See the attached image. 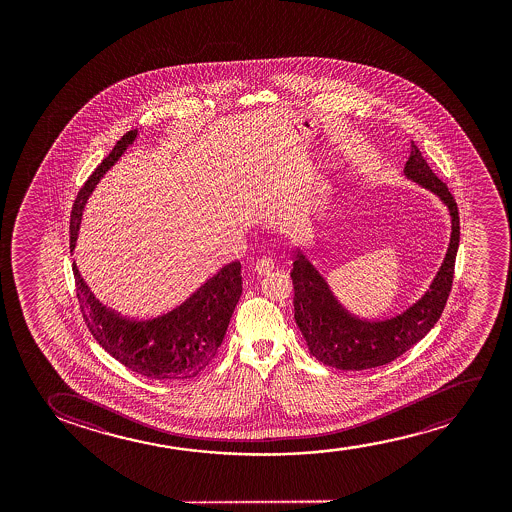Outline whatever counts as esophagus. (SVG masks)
Instances as JSON below:
<instances>
[{"instance_id": "1", "label": "esophagus", "mask_w": 512, "mask_h": 512, "mask_svg": "<svg viewBox=\"0 0 512 512\" xmlns=\"http://www.w3.org/2000/svg\"><path fill=\"white\" fill-rule=\"evenodd\" d=\"M273 267V259H269V257H262V259L257 260V264H255V271H257V274H267L273 271Z\"/></svg>"}]
</instances>
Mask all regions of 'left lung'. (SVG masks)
Listing matches in <instances>:
<instances>
[{"label": "left lung", "instance_id": "obj_1", "mask_svg": "<svg viewBox=\"0 0 512 512\" xmlns=\"http://www.w3.org/2000/svg\"><path fill=\"white\" fill-rule=\"evenodd\" d=\"M404 175L434 192L448 206L451 238L446 257L427 292L413 306L388 320L367 322L351 315L337 302L322 274L297 248L294 269L290 273L294 281L295 323L301 329L311 355L322 364L341 371H364L390 364L427 336L441 318L453 285L460 243L458 206L446 183L434 175L414 141H411V155Z\"/></svg>", "mask_w": 512, "mask_h": 512}]
</instances>
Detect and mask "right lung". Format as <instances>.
Listing matches in <instances>:
<instances>
[{
    "mask_svg": "<svg viewBox=\"0 0 512 512\" xmlns=\"http://www.w3.org/2000/svg\"><path fill=\"white\" fill-rule=\"evenodd\" d=\"M138 129L124 134L78 192L70 220V250L77 246L85 203L106 171L133 145ZM77 297L87 329L127 369L159 381L196 378L217 355L241 297V264L231 262L204 281L189 299L147 320L126 318L94 297L73 262Z\"/></svg>",
    "mask_w": 512,
    "mask_h": 512,
    "instance_id": "1",
    "label": "right lung"
}]
</instances>
